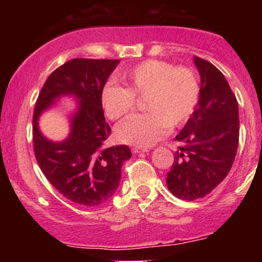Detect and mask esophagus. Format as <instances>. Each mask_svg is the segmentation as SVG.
<instances>
[{
    "label": "esophagus",
    "mask_w": 262,
    "mask_h": 262,
    "mask_svg": "<svg viewBox=\"0 0 262 262\" xmlns=\"http://www.w3.org/2000/svg\"><path fill=\"white\" fill-rule=\"evenodd\" d=\"M132 151H133L134 154H139V152H146L148 151V149H141V148H138V146H134V148H132Z\"/></svg>",
    "instance_id": "34e87169"
}]
</instances>
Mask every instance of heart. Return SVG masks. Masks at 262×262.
Returning <instances> with one entry per match:
<instances>
[{
	"mask_svg": "<svg viewBox=\"0 0 262 262\" xmlns=\"http://www.w3.org/2000/svg\"><path fill=\"white\" fill-rule=\"evenodd\" d=\"M124 87L107 83L102 89L101 104L107 118H124L144 100L146 113L128 118L118 125L116 135L122 143L146 148L165 137L170 128L181 127L191 118L201 96L196 73L187 66H173L165 60L149 59L119 73Z\"/></svg>",
	"mask_w": 262,
	"mask_h": 262,
	"instance_id": "heart-1",
	"label": "heart"
}]
</instances>
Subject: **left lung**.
<instances>
[{
  "label": "left lung",
  "instance_id": "1",
  "mask_svg": "<svg viewBox=\"0 0 262 262\" xmlns=\"http://www.w3.org/2000/svg\"><path fill=\"white\" fill-rule=\"evenodd\" d=\"M201 96L191 118L176 135L182 143L167 172V188L183 201L202 198L227 177L239 144V108L224 75L202 58Z\"/></svg>",
  "mask_w": 262,
  "mask_h": 262
}]
</instances>
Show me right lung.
<instances>
[{
  "label": "right lung",
  "mask_w": 262,
  "mask_h": 262,
  "mask_svg": "<svg viewBox=\"0 0 262 262\" xmlns=\"http://www.w3.org/2000/svg\"><path fill=\"white\" fill-rule=\"evenodd\" d=\"M119 60L73 59L49 75L33 113V149L37 162L62 196L83 206H98L113 196L122 177V165L132 156L127 145L106 146L111 134L101 104V92ZM61 94L79 98L73 129L62 143L45 140L37 117Z\"/></svg>",
  "instance_id": "add662e5"
}]
</instances>
